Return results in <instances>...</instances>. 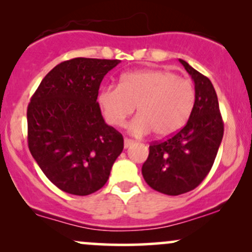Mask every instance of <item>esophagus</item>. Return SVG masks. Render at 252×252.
Wrapping results in <instances>:
<instances>
[{
    "label": "esophagus",
    "instance_id": "34e87169",
    "mask_svg": "<svg viewBox=\"0 0 252 252\" xmlns=\"http://www.w3.org/2000/svg\"><path fill=\"white\" fill-rule=\"evenodd\" d=\"M132 143H134V141L130 140V138H124V148H129Z\"/></svg>",
    "mask_w": 252,
    "mask_h": 252
}]
</instances>
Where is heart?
<instances>
[{"label":"heart","mask_w":252,"mask_h":252,"mask_svg":"<svg viewBox=\"0 0 252 252\" xmlns=\"http://www.w3.org/2000/svg\"><path fill=\"white\" fill-rule=\"evenodd\" d=\"M106 122L122 126L134 112L130 123L134 135L154 131L167 137L187 123L195 104V91L189 79L166 70H142L123 73L118 86H105L97 97Z\"/></svg>","instance_id":"obj_1"}]
</instances>
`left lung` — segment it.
I'll return each instance as SVG.
<instances>
[{"instance_id": "1", "label": "left lung", "mask_w": 252, "mask_h": 252, "mask_svg": "<svg viewBox=\"0 0 252 252\" xmlns=\"http://www.w3.org/2000/svg\"><path fill=\"white\" fill-rule=\"evenodd\" d=\"M194 82L195 104L186 126L149 146L142 175L153 189L167 195L189 192L212 168L224 135L216 90L207 77L179 59Z\"/></svg>"}]
</instances>
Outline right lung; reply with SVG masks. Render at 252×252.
Segmentation results:
<instances>
[{"instance_id": "obj_1", "label": "right lung", "mask_w": 252, "mask_h": 252, "mask_svg": "<svg viewBox=\"0 0 252 252\" xmlns=\"http://www.w3.org/2000/svg\"><path fill=\"white\" fill-rule=\"evenodd\" d=\"M121 60L74 58L48 72L27 109L28 147L43 174L63 192L89 195L108 181L123 136L97 103L104 76Z\"/></svg>"}]
</instances>
